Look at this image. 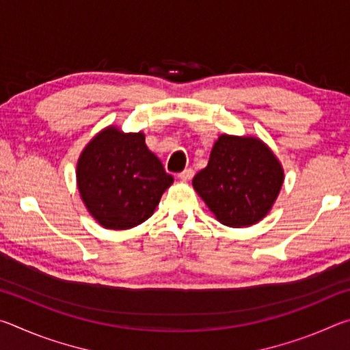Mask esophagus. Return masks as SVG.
Instances as JSON below:
<instances>
[{"instance_id": "1", "label": "esophagus", "mask_w": 350, "mask_h": 350, "mask_svg": "<svg viewBox=\"0 0 350 350\" xmlns=\"http://www.w3.org/2000/svg\"><path fill=\"white\" fill-rule=\"evenodd\" d=\"M193 176H194V171L191 168H187V170H183L182 173H179V179L183 182H188L193 179Z\"/></svg>"}]
</instances>
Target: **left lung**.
I'll return each instance as SVG.
<instances>
[{
	"mask_svg": "<svg viewBox=\"0 0 350 350\" xmlns=\"http://www.w3.org/2000/svg\"><path fill=\"white\" fill-rule=\"evenodd\" d=\"M284 173L267 146L254 137L224 134L213 146L208 165L193 177V187L228 227H248L273 205Z\"/></svg>",
	"mask_w": 350,
	"mask_h": 350,
	"instance_id": "obj_1",
	"label": "left lung"
}]
</instances>
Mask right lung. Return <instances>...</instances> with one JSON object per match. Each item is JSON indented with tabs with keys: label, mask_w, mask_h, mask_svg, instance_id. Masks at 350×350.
I'll use <instances>...</instances> for the list:
<instances>
[{
	"label": "right lung",
	"mask_w": 350,
	"mask_h": 350,
	"mask_svg": "<svg viewBox=\"0 0 350 350\" xmlns=\"http://www.w3.org/2000/svg\"><path fill=\"white\" fill-rule=\"evenodd\" d=\"M173 176L148 150L142 133L108 128L91 140L77 165L80 196L100 225L126 230L152 215Z\"/></svg>",
	"instance_id": "add662e5"
}]
</instances>
